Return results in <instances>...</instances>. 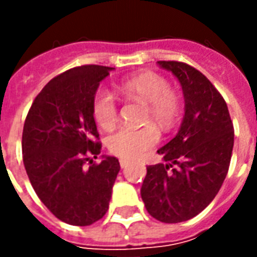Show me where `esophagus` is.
I'll return each instance as SVG.
<instances>
[{
    "label": "esophagus",
    "mask_w": 257,
    "mask_h": 257,
    "mask_svg": "<svg viewBox=\"0 0 257 257\" xmlns=\"http://www.w3.org/2000/svg\"><path fill=\"white\" fill-rule=\"evenodd\" d=\"M119 165L121 168H126L129 165V161L128 160H119Z\"/></svg>",
    "instance_id": "1"
}]
</instances>
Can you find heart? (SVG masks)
<instances>
[{
    "label": "heart",
    "instance_id": "b5f03b06",
    "mask_svg": "<svg viewBox=\"0 0 257 257\" xmlns=\"http://www.w3.org/2000/svg\"><path fill=\"white\" fill-rule=\"evenodd\" d=\"M126 99L146 104L145 121L154 122L164 131L171 129L182 112V99L169 88L168 81L154 71H143L123 79L118 85ZM92 115L103 129L111 128L118 119V104L108 90H97L92 100ZM160 134L154 125L142 128H119L107 138V150L123 160H136L156 147Z\"/></svg>",
    "mask_w": 257,
    "mask_h": 257
}]
</instances>
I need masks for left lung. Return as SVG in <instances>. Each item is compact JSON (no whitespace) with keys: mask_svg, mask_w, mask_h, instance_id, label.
<instances>
[{"mask_svg":"<svg viewBox=\"0 0 257 257\" xmlns=\"http://www.w3.org/2000/svg\"><path fill=\"white\" fill-rule=\"evenodd\" d=\"M157 63L182 85L184 117L178 135L157 151L167 164L147 167L140 194L154 219L180 223L219 193L230 167L234 126L223 96L201 71L183 62Z\"/></svg>","mask_w":257,"mask_h":257,"instance_id":"obj_1","label":"left lung"}]
</instances>
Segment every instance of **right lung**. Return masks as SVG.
<instances>
[{
    "instance_id": "obj_1",
    "label": "right lung",
    "mask_w": 257,
    "mask_h": 257,
    "mask_svg": "<svg viewBox=\"0 0 257 257\" xmlns=\"http://www.w3.org/2000/svg\"><path fill=\"white\" fill-rule=\"evenodd\" d=\"M111 70L86 64L59 74L37 95L23 126L31 186L59 220L73 226H89L106 215L119 172L115 157L90 160L101 149L92 100Z\"/></svg>"
}]
</instances>
